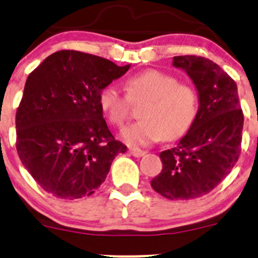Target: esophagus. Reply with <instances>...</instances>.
<instances>
[{
    "label": "esophagus",
    "mask_w": 258,
    "mask_h": 258,
    "mask_svg": "<svg viewBox=\"0 0 258 258\" xmlns=\"http://www.w3.org/2000/svg\"><path fill=\"white\" fill-rule=\"evenodd\" d=\"M130 153L135 157H142L146 152L144 150H140V148H130Z\"/></svg>",
    "instance_id": "obj_1"
}]
</instances>
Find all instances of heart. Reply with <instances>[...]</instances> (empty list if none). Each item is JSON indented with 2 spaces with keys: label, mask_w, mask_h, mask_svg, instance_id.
I'll use <instances>...</instances> for the list:
<instances>
[{
  "label": "heart",
  "mask_w": 258,
  "mask_h": 258,
  "mask_svg": "<svg viewBox=\"0 0 258 258\" xmlns=\"http://www.w3.org/2000/svg\"><path fill=\"white\" fill-rule=\"evenodd\" d=\"M126 93L110 83L101 90L100 106L111 123L123 128L132 113V103L142 105L136 122L123 131L127 144L146 146L165 139L183 136L199 114V93L192 86L179 83L175 76L160 70L139 72L124 82Z\"/></svg>",
  "instance_id": "heart-1"
}]
</instances>
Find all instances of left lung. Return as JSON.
Masks as SVG:
<instances>
[{
    "mask_svg": "<svg viewBox=\"0 0 258 258\" xmlns=\"http://www.w3.org/2000/svg\"><path fill=\"white\" fill-rule=\"evenodd\" d=\"M200 97L196 121L176 147L160 153L162 171L151 186L170 200H192L212 191L232 171L241 153L243 112L236 82L201 56H176Z\"/></svg>",
    "mask_w": 258,
    "mask_h": 258,
    "instance_id": "8db88e82",
    "label": "left lung"
}]
</instances>
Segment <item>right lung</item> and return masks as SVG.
I'll use <instances>...</instances> for the list:
<instances>
[{
    "instance_id": "obj_1",
    "label": "right lung",
    "mask_w": 258,
    "mask_h": 258,
    "mask_svg": "<svg viewBox=\"0 0 258 258\" xmlns=\"http://www.w3.org/2000/svg\"><path fill=\"white\" fill-rule=\"evenodd\" d=\"M110 59L62 49L36 67L16 112L18 157L48 194L91 196L127 147L111 134L100 106L105 86L127 72Z\"/></svg>"
}]
</instances>
